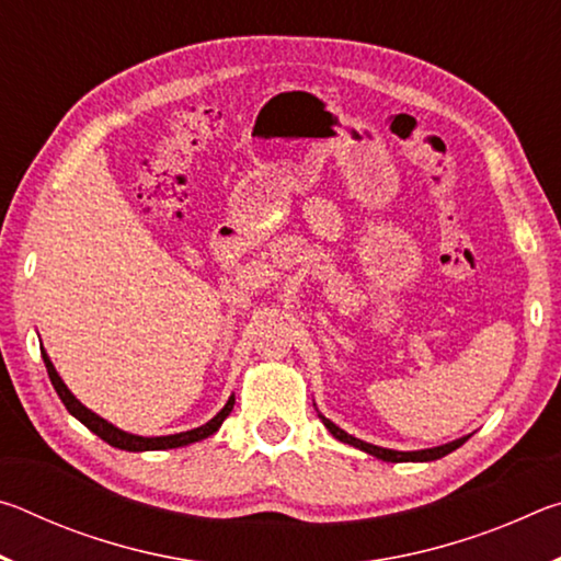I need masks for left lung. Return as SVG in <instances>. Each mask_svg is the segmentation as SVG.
<instances>
[{
  "instance_id": "1",
  "label": "left lung",
  "mask_w": 561,
  "mask_h": 561,
  "mask_svg": "<svg viewBox=\"0 0 561 561\" xmlns=\"http://www.w3.org/2000/svg\"><path fill=\"white\" fill-rule=\"evenodd\" d=\"M319 417H321V423L327 425L329 433L334 435L336 440L346 443V445H354V448L364 450V453H368V455H374V458H378V460H386V462H431V460H438V458H443V455H448V453H453V450H458L460 445L470 438V435H465V438H458V440H453V443L438 445V448L403 453V450H388V448H378V445H371V443H364V440H358V438H354V435H348L346 431H341L336 423H331V421H329V417H324V415H321V413H319Z\"/></svg>"
}]
</instances>
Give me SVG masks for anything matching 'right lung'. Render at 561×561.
<instances>
[{"label": "right lung", "instance_id": "right-lung-1", "mask_svg": "<svg viewBox=\"0 0 561 561\" xmlns=\"http://www.w3.org/2000/svg\"><path fill=\"white\" fill-rule=\"evenodd\" d=\"M42 358H44V364H46V374H49V378H51V386L56 388V393H59L61 403L66 405V411H69L73 417H79V421L87 425L91 433H96L101 440H106L108 445H113V448H121V450H130V453L168 450V448H183V445L205 440L207 435L217 433V428H220L222 421H225L227 415H230L232 405H234V396H230V401L225 403L222 411L217 413L213 421H207L205 425H201V428H193V431H185V433H175V435H160V438H144V435H133V433L121 431L113 423H108L106 417H101V415H96L93 411H89V408L83 405L79 398H76L69 391V388H66V383L61 381V376L56 374L51 358L46 356L44 348H42Z\"/></svg>", "mask_w": 561, "mask_h": 561}]
</instances>
